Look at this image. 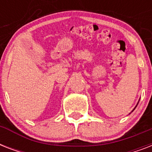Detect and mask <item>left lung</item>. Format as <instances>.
I'll return each instance as SVG.
<instances>
[{
  "mask_svg": "<svg viewBox=\"0 0 152 152\" xmlns=\"http://www.w3.org/2000/svg\"><path fill=\"white\" fill-rule=\"evenodd\" d=\"M137 105H138V104H137V106H136V107H137ZM136 107H135V108H134V109H133V110H132V111H133V110H134L135 109H136Z\"/></svg>",
  "mask_w": 152,
  "mask_h": 152,
  "instance_id": "1",
  "label": "left lung"
}]
</instances>
